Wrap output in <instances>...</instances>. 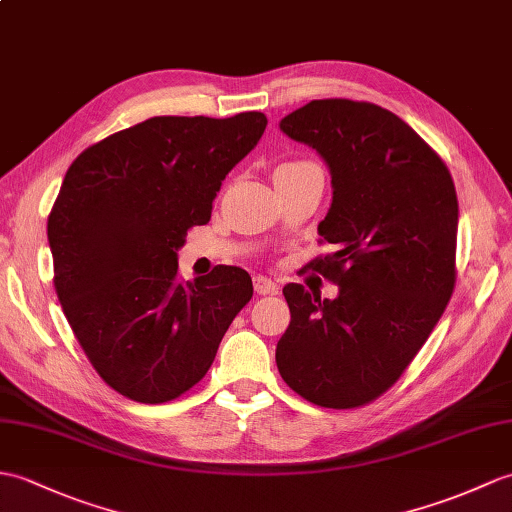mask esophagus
Here are the masks:
<instances>
[{
  "mask_svg": "<svg viewBox=\"0 0 512 512\" xmlns=\"http://www.w3.org/2000/svg\"><path fill=\"white\" fill-rule=\"evenodd\" d=\"M253 285H255L257 294H277L279 292V285L264 275L253 277Z\"/></svg>",
  "mask_w": 512,
  "mask_h": 512,
  "instance_id": "obj_1",
  "label": "esophagus"
}]
</instances>
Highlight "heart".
<instances>
[{"label": "heart", "mask_w": 512, "mask_h": 512, "mask_svg": "<svg viewBox=\"0 0 512 512\" xmlns=\"http://www.w3.org/2000/svg\"><path fill=\"white\" fill-rule=\"evenodd\" d=\"M299 165H314V163H305V161H301V163H283L281 168H299ZM281 168H277V170H281Z\"/></svg>", "instance_id": "b5f03b06"}]
</instances>
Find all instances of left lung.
<instances>
[{
    "label": "left lung",
    "mask_w": 512,
    "mask_h": 512,
    "mask_svg": "<svg viewBox=\"0 0 512 512\" xmlns=\"http://www.w3.org/2000/svg\"><path fill=\"white\" fill-rule=\"evenodd\" d=\"M279 128L329 168L334 196L318 235L336 251L314 268L338 296L285 285L292 318L277 368L316 406L358 408L397 382L451 299L456 187L441 157L377 104L312 100Z\"/></svg>",
    "instance_id": "8db88e82"
}]
</instances>
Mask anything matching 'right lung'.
Returning <instances> with one entry per match:
<instances>
[{
    "label": "right lung",
    "instance_id": "add662e5",
    "mask_svg": "<svg viewBox=\"0 0 512 512\" xmlns=\"http://www.w3.org/2000/svg\"><path fill=\"white\" fill-rule=\"evenodd\" d=\"M257 111L150 117L69 165L47 218L54 285L95 371L120 395L165 403L198 384L253 281L235 266L181 281L178 248L207 224L227 174L266 130Z\"/></svg>",
    "mask_w": 512,
    "mask_h": 512
}]
</instances>
